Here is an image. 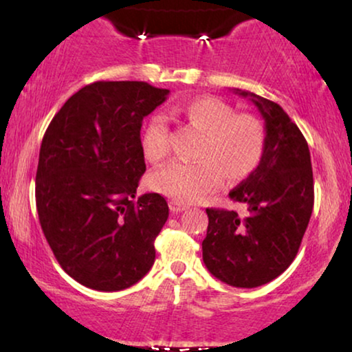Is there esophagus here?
<instances>
[{
  "label": "esophagus",
  "mask_w": 352,
  "mask_h": 352,
  "mask_svg": "<svg viewBox=\"0 0 352 352\" xmlns=\"http://www.w3.org/2000/svg\"><path fill=\"white\" fill-rule=\"evenodd\" d=\"M189 208V206L182 204V201H177V200H171L170 201V210L173 211V213H181V211H184Z\"/></svg>",
  "instance_id": "34e87169"
}]
</instances>
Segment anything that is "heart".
Listing matches in <instances>:
<instances>
[{
	"label": "heart",
	"mask_w": 352,
	"mask_h": 352,
	"mask_svg": "<svg viewBox=\"0 0 352 352\" xmlns=\"http://www.w3.org/2000/svg\"><path fill=\"white\" fill-rule=\"evenodd\" d=\"M190 126L204 133L197 162H173L148 176L155 192L177 201H195L214 190L226 175L242 181L259 166L266 147L263 123L250 113H235L232 105L218 98L192 99L179 109ZM148 162L163 160L170 152V131L162 115L148 120L141 138Z\"/></svg>",
	"instance_id": "b5f03b06"
}]
</instances>
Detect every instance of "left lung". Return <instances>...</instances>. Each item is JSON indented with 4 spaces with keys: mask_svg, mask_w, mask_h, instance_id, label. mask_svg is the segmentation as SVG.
Listing matches in <instances>:
<instances>
[{
    "mask_svg": "<svg viewBox=\"0 0 352 352\" xmlns=\"http://www.w3.org/2000/svg\"><path fill=\"white\" fill-rule=\"evenodd\" d=\"M264 123L266 147L259 166L229 192L248 214L206 208L208 230L201 242L204 263L221 282L254 288L274 280L300 250L314 206L311 153L300 128L280 105L248 91Z\"/></svg>",
    "mask_w": 352,
    "mask_h": 352,
    "instance_id": "left-lung-1",
    "label": "left lung"
}]
</instances>
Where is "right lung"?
<instances>
[{
    "instance_id": "obj_1",
    "label": "right lung",
    "mask_w": 352,
    "mask_h": 352,
    "mask_svg": "<svg viewBox=\"0 0 352 352\" xmlns=\"http://www.w3.org/2000/svg\"><path fill=\"white\" fill-rule=\"evenodd\" d=\"M170 91L146 81H96L75 93L43 136L35 197L57 263L81 285L118 292L155 261L168 219L160 194L136 199L146 173L144 117Z\"/></svg>"
}]
</instances>
